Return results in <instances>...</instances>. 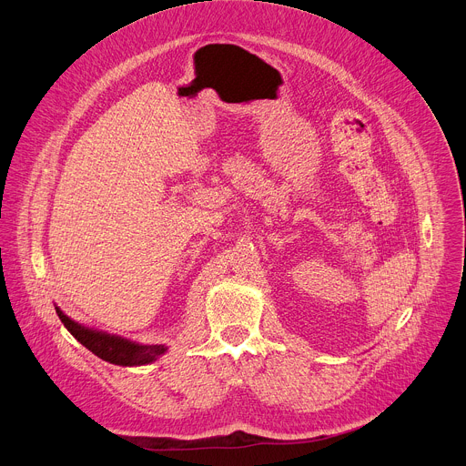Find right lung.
Wrapping results in <instances>:
<instances>
[{
	"instance_id": "obj_1",
	"label": "right lung",
	"mask_w": 466,
	"mask_h": 466,
	"mask_svg": "<svg viewBox=\"0 0 466 466\" xmlns=\"http://www.w3.org/2000/svg\"><path fill=\"white\" fill-rule=\"evenodd\" d=\"M55 309L62 324L68 328L70 334L92 354L108 363L119 367H140L157 361L162 354L167 352L166 345H142L137 341H130L127 338L108 334V331L85 326L66 315L58 306H55Z\"/></svg>"
}]
</instances>
